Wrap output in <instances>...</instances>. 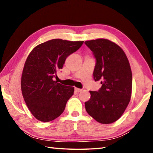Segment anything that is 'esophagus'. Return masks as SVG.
I'll list each match as a JSON object with an SVG mask.
<instances>
[{"label":"esophagus","mask_w":153,"mask_h":153,"mask_svg":"<svg viewBox=\"0 0 153 153\" xmlns=\"http://www.w3.org/2000/svg\"><path fill=\"white\" fill-rule=\"evenodd\" d=\"M75 90H76V92H81V91H82V89L77 88H75Z\"/></svg>","instance_id":"obj_1"}]
</instances>
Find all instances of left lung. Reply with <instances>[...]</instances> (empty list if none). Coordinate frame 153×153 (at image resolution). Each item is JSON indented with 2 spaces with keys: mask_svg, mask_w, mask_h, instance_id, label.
<instances>
[{
  "mask_svg": "<svg viewBox=\"0 0 153 153\" xmlns=\"http://www.w3.org/2000/svg\"><path fill=\"white\" fill-rule=\"evenodd\" d=\"M97 60L93 76L102 86L90 91L85 102L87 113L102 124L115 122L123 115L130 101L132 74L128 57L117 44L105 38L85 41Z\"/></svg>",
  "mask_w": 153,
  "mask_h": 153,
  "instance_id": "obj_1",
  "label": "left lung"
}]
</instances>
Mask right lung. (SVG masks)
<instances>
[{
	"instance_id": "right-lung-1",
	"label": "right lung",
	"mask_w": 153,
	"mask_h": 153,
	"mask_svg": "<svg viewBox=\"0 0 153 153\" xmlns=\"http://www.w3.org/2000/svg\"><path fill=\"white\" fill-rule=\"evenodd\" d=\"M84 41L53 39L30 52L23 69L21 88L27 107L36 120L48 122L65 110L74 88L54 81L67 56L78 50Z\"/></svg>"
}]
</instances>
